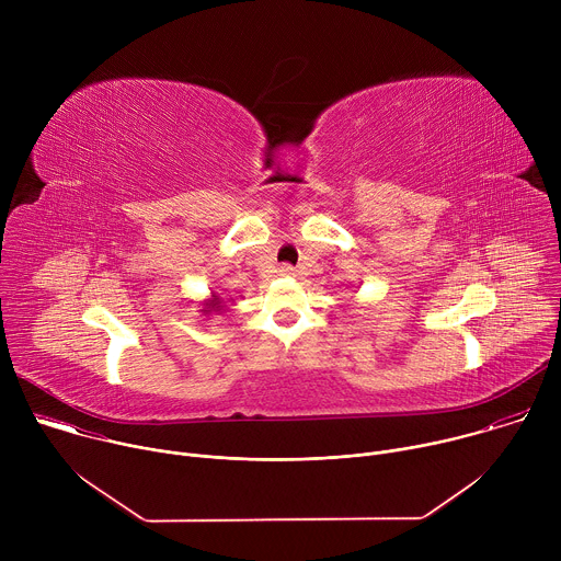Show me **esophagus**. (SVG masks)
<instances>
[{
  "label": "esophagus",
  "instance_id": "34e87169",
  "mask_svg": "<svg viewBox=\"0 0 561 561\" xmlns=\"http://www.w3.org/2000/svg\"><path fill=\"white\" fill-rule=\"evenodd\" d=\"M279 273H282L284 277H290V275H295V268H293V266H288V264H284V266L279 268Z\"/></svg>",
  "mask_w": 561,
  "mask_h": 561
}]
</instances>
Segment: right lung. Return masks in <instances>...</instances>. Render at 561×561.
<instances>
[{
    "mask_svg": "<svg viewBox=\"0 0 561 561\" xmlns=\"http://www.w3.org/2000/svg\"><path fill=\"white\" fill-rule=\"evenodd\" d=\"M206 308H208V310H206V312H210V310H215V308H219V297H217V295H213V299H210V301H208V304H206Z\"/></svg>",
    "mask_w": 561,
    "mask_h": 561,
    "instance_id": "1",
    "label": "right lung"
}]
</instances>
